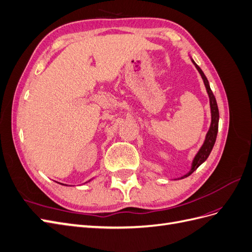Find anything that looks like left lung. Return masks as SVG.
Masks as SVG:
<instances>
[{"instance_id": "left-lung-1", "label": "left lung", "mask_w": 252, "mask_h": 252, "mask_svg": "<svg viewBox=\"0 0 252 252\" xmlns=\"http://www.w3.org/2000/svg\"><path fill=\"white\" fill-rule=\"evenodd\" d=\"M191 61H192V63L194 64V66L196 67L197 71L200 72L201 77L204 81L206 90H207V94H208V96H209V102H210V110H211V124H210V128H209L207 134H206V139L204 141V144L202 145V147L200 148L199 151H197V154L195 155V157L193 158L192 164H191V169L189 170L188 173H186L185 175L181 177V179L187 178L188 175H190L194 170H196L197 167H199L201 164H203L206 161V159H207V158L209 157L210 152L213 148V145H215V143H216L217 135H218V129H219V117L220 116H219V108H218L217 100H216L215 95H213V94H212V91H211L210 86H209V82H208L207 78L205 77L204 72L202 71L201 68L195 64V62L192 59H191Z\"/></svg>"}]
</instances>
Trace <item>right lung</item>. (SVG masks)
Returning a JSON list of instances; mask_svg holds the SVG:
<instances>
[{
	"label": "right lung",
	"mask_w": 252,
	"mask_h": 252,
	"mask_svg": "<svg viewBox=\"0 0 252 252\" xmlns=\"http://www.w3.org/2000/svg\"><path fill=\"white\" fill-rule=\"evenodd\" d=\"M90 181H91V180H90Z\"/></svg>",
	"instance_id": "right-lung-1"
}]
</instances>
